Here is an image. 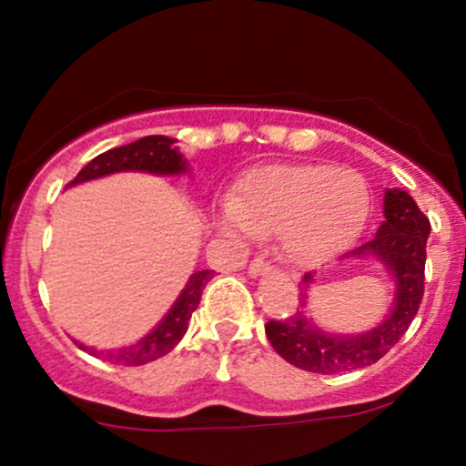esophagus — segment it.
Masks as SVG:
<instances>
[{"label":"esophagus","mask_w":466,"mask_h":466,"mask_svg":"<svg viewBox=\"0 0 466 466\" xmlns=\"http://www.w3.org/2000/svg\"><path fill=\"white\" fill-rule=\"evenodd\" d=\"M269 269V263L263 259V257H255L248 266V274L250 277H259V274H266Z\"/></svg>","instance_id":"34e87169"}]
</instances>
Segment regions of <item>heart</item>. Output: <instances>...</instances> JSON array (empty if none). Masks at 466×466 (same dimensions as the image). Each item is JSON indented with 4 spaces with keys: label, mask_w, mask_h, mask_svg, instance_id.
<instances>
[{
    "label": "heart",
    "mask_w": 466,
    "mask_h": 466,
    "mask_svg": "<svg viewBox=\"0 0 466 466\" xmlns=\"http://www.w3.org/2000/svg\"><path fill=\"white\" fill-rule=\"evenodd\" d=\"M370 214L371 192L359 172L326 164H266L246 172L214 218L227 238L277 233L287 261L318 266L352 244Z\"/></svg>",
    "instance_id": "1"
}]
</instances>
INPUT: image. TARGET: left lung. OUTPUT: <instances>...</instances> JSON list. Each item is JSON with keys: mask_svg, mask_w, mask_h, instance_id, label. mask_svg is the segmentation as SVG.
I'll return each mask as SVG.
<instances>
[{"mask_svg": "<svg viewBox=\"0 0 466 466\" xmlns=\"http://www.w3.org/2000/svg\"><path fill=\"white\" fill-rule=\"evenodd\" d=\"M430 235L428 216L404 189H387L384 194V222L370 242L350 255H373L387 266L395 279V300L391 313L376 329L363 335L339 337L319 330L304 311L287 319H269L266 335L272 348L287 363L313 373H341L380 360L400 341L415 319L423 298V269L426 242ZM311 272L302 277L300 307H307Z\"/></svg>", "mask_w": 466, "mask_h": 466, "instance_id": "left-lung-1", "label": "left lung"}]
</instances>
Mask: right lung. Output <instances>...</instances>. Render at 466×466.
I'll use <instances>...</instances> for the list:
<instances>
[{"label": "right lung", "mask_w": 466, "mask_h": 466, "mask_svg": "<svg viewBox=\"0 0 466 466\" xmlns=\"http://www.w3.org/2000/svg\"><path fill=\"white\" fill-rule=\"evenodd\" d=\"M172 145H175L172 137L147 136L131 142V145L110 148V151L96 155L93 162L86 164L84 168L77 172V177H75L71 183H66V187L77 186V183L90 179H99V177L112 175V172L125 170L153 172V175H181V172L187 170V162L181 157V153L177 151V147ZM211 279H214V269H200V272H194L187 280L186 289L181 291V296L177 298L175 304H172L170 311L166 313V318L159 321L147 337H142L140 341L134 343V346L99 352V350L84 346V343H75L82 350H86L88 354L96 356V359L110 360L114 365L136 367L162 359V356L168 354L170 350L181 341L183 335H186L187 321L192 318V313L197 311L200 294H203L205 285L209 283Z\"/></svg>", "instance_id": "1"}]
</instances>
